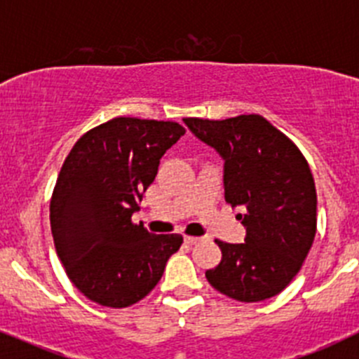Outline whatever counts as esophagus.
<instances>
[{"label": "esophagus", "instance_id": "esophagus-1", "mask_svg": "<svg viewBox=\"0 0 359 359\" xmlns=\"http://www.w3.org/2000/svg\"><path fill=\"white\" fill-rule=\"evenodd\" d=\"M184 240H186V243H189V245H196V243L201 242L200 236H184Z\"/></svg>", "mask_w": 359, "mask_h": 359}]
</instances>
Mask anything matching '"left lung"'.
<instances>
[{
    "label": "left lung",
    "instance_id": "8db88e82",
    "mask_svg": "<svg viewBox=\"0 0 359 359\" xmlns=\"http://www.w3.org/2000/svg\"><path fill=\"white\" fill-rule=\"evenodd\" d=\"M191 133L224 161V198L245 226V242L221 247L222 259L205 277L238 302L279 294L300 272L318 222V196L309 163L297 145L257 114L224 121L186 117Z\"/></svg>",
    "mask_w": 359,
    "mask_h": 359
}]
</instances>
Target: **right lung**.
I'll use <instances>...</instances> for the list:
<instances>
[{"instance_id": "obj_1", "label": "right lung", "mask_w": 359, "mask_h": 359, "mask_svg": "<svg viewBox=\"0 0 359 359\" xmlns=\"http://www.w3.org/2000/svg\"><path fill=\"white\" fill-rule=\"evenodd\" d=\"M186 133L170 121L116 117L79 138L50 200L55 250L73 286L95 304L124 309L147 297L182 245L133 224L159 159Z\"/></svg>"}]
</instances>
